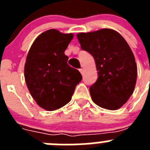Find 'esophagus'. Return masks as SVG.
<instances>
[{
	"label": "esophagus",
	"instance_id": "esophagus-1",
	"mask_svg": "<svg viewBox=\"0 0 150 150\" xmlns=\"http://www.w3.org/2000/svg\"><path fill=\"white\" fill-rule=\"evenodd\" d=\"M79 72L81 73V74H83V72H84V70H83V68H80L79 70Z\"/></svg>",
	"mask_w": 150,
	"mask_h": 150
}]
</instances>
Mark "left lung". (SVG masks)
<instances>
[{
    "label": "left lung",
    "instance_id": "left-lung-1",
    "mask_svg": "<svg viewBox=\"0 0 150 150\" xmlns=\"http://www.w3.org/2000/svg\"><path fill=\"white\" fill-rule=\"evenodd\" d=\"M76 37L82 50L94 57L98 74L89 88L91 99L104 109H120L132 95L137 81V64L128 43L109 28L79 33Z\"/></svg>",
    "mask_w": 150,
    "mask_h": 150
}]
</instances>
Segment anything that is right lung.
I'll use <instances>...</instances> for the list:
<instances>
[{"mask_svg":"<svg viewBox=\"0 0 150 150\" xmlns=\"http://www.w3.org/2000/svg\"><path fill=\"white\" fill-rule=\"evenodd\" d=\"M74 38L55 29L34 41L26 58L25 79L33 98L43 109L55 110L69 103L82 80L78 70L67 64L64 51Z\"/></svg>","mask_w":150,"mask_h":150,"instance_id":"right-lung-1","label":"right lung"}]
</instances>
